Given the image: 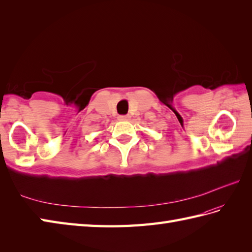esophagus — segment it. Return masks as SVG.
<instances>
[{"label": "esophagus", "mask_w": 252, "mask_h": 252, "mask_svg": "<svg viewBox=\"0 0 252 252\" xmlns=\"http://www.w3.org/2000/svg\"><path fill=\"white\" fill-rule=\"evenodd\" d=\"M119 120L120 121H128V120H130V116L129 115H121V116H119Z\"/></svg>", "instance_id": "1"}]
</instances>
